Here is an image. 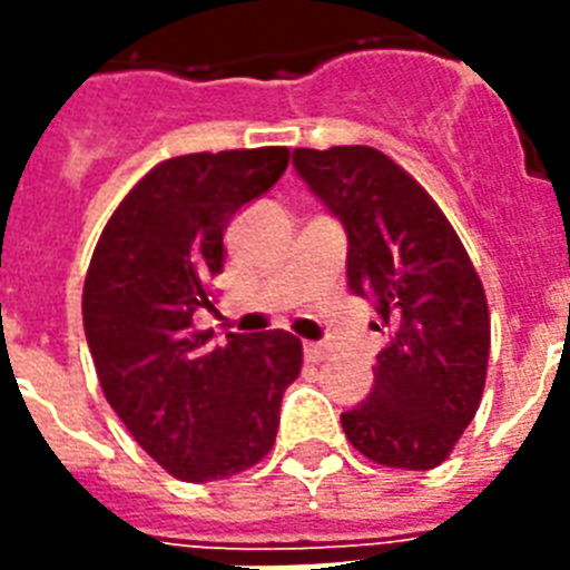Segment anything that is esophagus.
I'll return each instance as SVG.
<instances>
[{
    "label": "esophagus",
    "instance_id": "esophagus-1",
    "mask_svg": "<svg viewBox=\"0 0 570 570\" xmlns=\"http://www.w3.org/2000/svg\"><path fill=\"white\" fill-rule=\"evenodd\" d=\"M331 348L322 346V343H304V357L311 361V364H320V361H325L328 357Z\"/></svg>",
    "mask_w": 570,
    "mask_h": 570
}]
</instances>
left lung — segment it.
<instances>
[{"mask_svg": "<svg viewBox=\"0 0 570 570\" xmlns=\"http://www.w3.org/2000/svg\"><path fill=\"white\" fill-rule=\"evenodd\" d=\"M293 165L343 224L348 289L373 304L387 337L343 432L379 464L438 468L485 387L491 320L476 268L438 204L381 150L298 147Z\"/></svg>", "mask_w": 570, "mask_h": 570, "instance_id": "obj_1", "label": "left lung"}]
</instances>
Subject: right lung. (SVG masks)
Masks as SVG:
<instances>
[{"mask_svg": "<svg viewBox=\"0 0 570 570\" xmlns=\"http://www.w3.org/2000/svg\"><path fill=\"white\" fill-rule=\"evenodd\" d=\"M286 165V147L168 159L124 197L94 248L82 322L97 379L141 450L183 482L257 464L302 370V343L286 331L209 346L191 322L213 311L206 289L222 272L227 224Z\"/></svg>", "mask_w": 570, "mask_h": 570, "instance_id": "1", "label": "right lung"}]
</instances>
